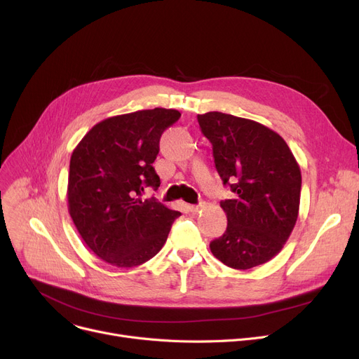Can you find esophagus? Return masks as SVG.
Masks as SVG:
<instances>
[{
	"instance_id": "esophagus-1",
	"label": "esophagus",
	"mask_w": 359,
	"mask_h": 359,
	"mask_svg": "<svg viewBox=\"0 0 359 359\" xmlns=\"http://www.w3.org/2000/svg\"><path fill=\"white\" fill-rule=\"evenodd\" d=\"M203 208H205V202H199L198 205H189V211L194 212V214L199 212V211L203 210Z\"/></svg>"
}]
</instances>
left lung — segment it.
<instances>
[{"label":"left lung","instance_id":"8db88e82","mask_svg":"<svg viewBox=\"0 0 359 359\" xmlns=\"http://www.w3.org/2000/svg\"><path fill=\"white\" fill-rule=\"evenodd\" d=\"M212 144L217 172L233 199L221 201L227 230L210 243L224 265L246 271L284 248L297 222L301 172L290 147L259 122L221 111L198 115Z\"/></svg>","mask_w":359,"mask_h":359}]
</instances>
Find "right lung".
Masks as SVG:
<instances>
[{
	"label": "right lung",
	"instance_id": "right-lung-1",
	"mask_svg": "<svg viewBox=\"0 0 359 359\" xmlns=\"http://www.w3.org/2000/svg\"><path fill=\"white\" fill-rule=\"evenodd\" d=\"M180 111L156 107L107 118L75 147L69 161L68 210L87 246L118 268L154 257L182 214L156 198L141 199L145 187L158 189L153 163L163 132Z\"/></svg>",
	"mask_w": 359,
	"mask_h": 359
}]
</instances>
